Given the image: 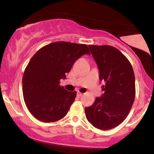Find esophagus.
Here are the masks:
<instances>
[{"mask_svg": "<svg viewBox=\"0 0 154 154\" xmlns=\"http://www.w3.org/2000/svg\"><path fill=\"white\" fill-rule=\"evenodd\" d=\"M82 95H83V93H80V92H77V96L78 97H81Z\"/></svg>", "mask_w": 154, "mask_h": 154, "instance_id": "esophagus-1", "label": "esophagus"}]
</instances>
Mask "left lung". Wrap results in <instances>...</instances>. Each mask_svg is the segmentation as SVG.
I'll return each mask as SVG.
<instances>
[{
    "label": "left lung",
    "mask_w": 154,
    "mask_h": 154,
    "mask_svg": "<svg viewBox=\"0 0 154 154\" xmlns=\"http://www.w3.org/2000/svg\"><path fill=\"white\" fill-rule=\"evenodd\" d=\"M99 69L104 93L85 109L86 118L102 130L116 128L126 119L135 97L133 69L125 55L111 45H89Z\"/></svg>",
    "instance_id": "1"
}]
</instances>
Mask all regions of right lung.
<instances>
[{
	"instance_id": "1",
	"label": "right lung",
	"mask_w": 154,
	"mask_h": 154,
	"mask_svg": "<svg viewBox=\"0 0 154 154\" xmlns=\"http://www.w3.org/2000/svg\"><path fill=\"white\" fill-rule=\"evenodd\" d=\"M84 54L87 45L60 41L37 51L28 63L22 78L23 96L28 110L37 119L54 122L66 116L77 92L60 85L72 66Z\"/></svg>"
}]
</instances>
